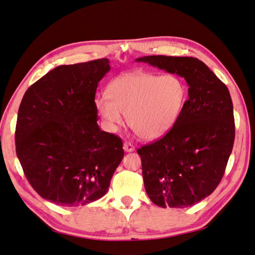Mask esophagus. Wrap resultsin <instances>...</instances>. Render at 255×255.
<instances>
[{"mask_svg":"<svg viewBox=\"0 0 255 255\" xmlns=\"http://www.w3.org/2000/svg\"><path fill=\"white\" fill-rule=\"evenodd\" d=\"M123 149H124V151H127V152H132V151H134L135 150V148H134V145H133L131 142H124V144H123Z\"/></svg>","mask_w":255,"mask_h":255,"instance_id":"1","label":"esophagus"}]
</instances>
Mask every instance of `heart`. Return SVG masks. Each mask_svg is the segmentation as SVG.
Here are the masks:
<instances>
[{
    "label": "heart",
    "mask_w": 255,
    "mask_h": 255,
    "mask_svg": "<svg viewBox=\"0 0 255 255\" xmlns=\"http://www.w3.org/2000/svg\"><path fill=\"white\" fill-rule=\"evenodd\" d=\"M107 91L108 96L95 102L107 130L118 131L128 116L132 131L147 141L160 139L172 130L187 98L179 78L145 72L121 74L113 79Z\"/></svg>",
    "instance_id": "b5f03b06"
}]
</instances>
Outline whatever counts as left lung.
<instances>
[{"mask_svg": "<svg viewBox=\"0 0 255 255\" xmlns=\"http://www.w3.org/2000/svg\"><path fill=\"white\" fill-rule=\"evenodd\" d=\"M176 73L189 86L177 122L165 136L137 149L145 192L161 208H186L216 190L235 140L228 88L195 57L152 55L136 58Z\"/></svg>", "mask_w": 255, "mask_h": 255, "instance_id": "obj_1", "label": "left lung"}]
</instances>
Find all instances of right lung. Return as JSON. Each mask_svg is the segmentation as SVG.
Instances as JSON below:
<instances>
[{"label":"right lung","mask_w":255,"mask_h":255,"mask_svg":"<svg viewBox=\"0 0 255 255\" xmlns=\"http://www.w3.org/2000/svg\"><path fill=\"white\" fill-rule=\"evenodd\" d=\"M108 58L60 65L29 87L20 104L15 150L41 198L78 207L106 194L123 142L97 124L95 96Z\"/></svg>","instance_id":"add662e5"}]
</instances>
